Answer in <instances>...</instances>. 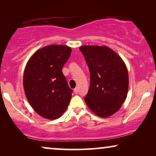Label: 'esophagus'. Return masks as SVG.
Returning a JSON list of instances; mask_svg holds the SVG:
<instances>
[{
    "instance_id": "obj_1",
    "label": "esophagus",
    "mask_w": 156,
    "mask_h": 156,
    "mask_svg": "<svg viewBox=\"0 0 156 156\" xmlns=\"http://www.w3.org/2000/svg\"><path fill=\"white\" fill-rule=\"evenodd\" d=\"M74 92L75 93V94H77L78 93V87H76V88H74Z\"/></svg>"
}]
</instances>
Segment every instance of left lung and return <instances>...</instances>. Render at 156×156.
Returning a JSON list of instances; mask_svg holds the SVG:
<instances>
[{"label":"left lung","mask_w":156,"mask_h":156,"mask_svg":"<svg viewBox=\"0 0 156 156\" xmlns=\"http://www.w3.org/2000/svg\"><path fill=\"white\" fill-rule=\"evenodd\" d=\"M89 72L90 87L84 100L89 108L102 118L118 112L125 101L129 89V74L124 62L106 46L83 45Z\"/></svg>","instance_id":"left-lung-1"}]
</instances>
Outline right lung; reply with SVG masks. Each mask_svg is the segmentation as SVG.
Returning <instances> with one entry per match:
<instances>
[{"label": "right lung", "mask_w": 156, "mask_h": 156, "mask_svg": "<svg viewBox=\"0 0 156 156\" xmlns=\"http://www.w3.org/2000/svg\"><path fill=\"white\" fill-rule=\"evenodd\" d=\"M71 52L69 47L53 44L39 49L27 62L23 75L25 95L44 118L58 119L69 105L72 90L62 69Z\"/></svg>", "instance_id": "1"}]
</instances>
